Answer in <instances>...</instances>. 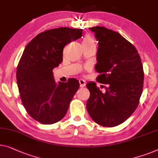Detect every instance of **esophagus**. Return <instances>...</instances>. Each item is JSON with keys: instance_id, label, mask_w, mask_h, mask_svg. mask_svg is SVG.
<instances>
[{"instance_id": "1", "label": "esophagus", "mask_w": 158, "mask_h": 158, "mask_svg": "<svg viewBox=\"0 0 158 158\" xmlns=\"http://www.w3.org/2000/svg\"><path fill=\"white\" fill-rule=\"evenodd\" d=\"M79 83H80V87H81V88H83V87L85 86V85H86L85 81L83 79L79 80Z\"/></svg>"}]
</instances>
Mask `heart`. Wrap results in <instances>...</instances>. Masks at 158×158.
Returning a JSON list of instances; mask_svg holds the SVG:
<instances>
[{
    "label": "heart",
    "mask_w": 158,
    "mask_h": 158,
    "mask_svg": "<svg viewBox=\"0 0 158 158\" xmlns=\"http://www.w3.org/2000/svg\"><path fill=\"white\" fill-rule=\"evenodd\" d=\"M83 44H86V45H94L95 46V42L93 38L90 35H86L85 37L84 38Z\"/></svg>",
    "instance_id": "heart-1"
}]
</instances>
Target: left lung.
<instances>
[{
    "label": "left lung",
    "instance_id": "obj_1",
    "mask_svg": "<svg viewBox=\"0 0 158 158\" xmlns=\"http://www.w3.org/2000/svg\"><path fill=\"white\" fill-rule=\"evenodd\" d=\"M98 41V82L107 85L102 93L95 83L86 85L90 95L86 103L89 115L98 124L114 127L128 118L138 106L144 73L135 48L118 32L105 27L89 28Z\"/></svg>",
    "mask_w": 158,
    "mask_h": 158
}]
</instances>
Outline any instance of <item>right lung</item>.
<instances>
[{
	"instance_id": "1",
	"label": "right lung",
	"mask_w": 158,
	"mask_h": 158,
	"mask_svg": "<svg viewBox=\"0 0 158 158\" xmlns=\"http://www.w3.org/2000/svg\"><path fill=\"white\" fill-rule=\"evenodd\" d=\"M82 34V29L67 27L48 30L36 35L23 52L16 72L20 98L29 115L42 124L63 119L78 90L75 78L56 83L52 70L62 63L64 47Z\"/></svg>"
}]
</instances>
